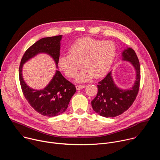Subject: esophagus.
Here are the masks:
<instances>
[{
  "instance_id": "1",
  "label": "esophagus",
  "mask_w": 160,
  "mask_h": 160,
  "mask_svg": "<svg viewBox=\"0 0 160 160\" xmlns=\"http://www.w3.org/2000/svg\"><path fill=\"white\" fill-rule=\"evenodd\" d=\"M85 85H76V88H77V90H81V89H82V88H85Z\"/></svg>"
}]
</instances>
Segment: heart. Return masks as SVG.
I'll list each match as a JSON object with an SVG mask.
<instances>
[{"label":"heart","mask_w":160,"mask_h":160,"mask_svg":"<svg viewBox=\"0 0 160 160\" xmlns=\"http://www.w3.org/2000/svg\"><path fill=\"white\" fill-rule=\"evenodd\" d=\"M70 55H61L58 60L59 69L68 77H76L78 63L82 62L83 70L77 75L76 81L86 82L94 77L106 75L115 60L117 48L112 41L83 37L74 42L68 49Z\"/></svg>","instance_id":"1"}]
</instances>
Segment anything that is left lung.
I'll use <instances>...</instances> for the list:
<instances>
[{
  "mask_svg": "<svg viewBox=\"0 0 160 160\" xmlns=\"http://www.w3.org/2000/svg\"><path fill=\"white\" fill-rule=\"evenodd\" d=\"M122 60L132 64L135 72V80L132 87L123 89L116 85L110 72L98 83V92L91 104L94 111L104 117H115L127 111L139 92L141 68L138 56L132 48H127L122 53Z\"/></svg>",
  "mask_w": 160,
  "mask_h": 160,
  "instance_id": "left-lung-1",
  "label": "left lung"
}]
</instances>
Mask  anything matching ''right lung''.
Returning <instances> with one entry per match:
<instances>
[{
  "label": "right lung",
  "mask_w": 160,
  "mask_h": 160,
  "mask_svg": "<svg viewBox=\"0 0 160 160\" xmlns=\"http://www.w3.org/2000/svg\"><path fill=\"white\" fill-rule=\"evenodd\" d=\"M62 37V35L45 37L36 42L25 52L19 68V82L24 96L37 112L45 117H56L64 112L76 92V88L56 70L46 87L41 90L33 89L26 83L22 77V66L37 54L44 53L53 59L58 68Z\"/></svg>",
  "instance_id": "1"
}]
</instances>
